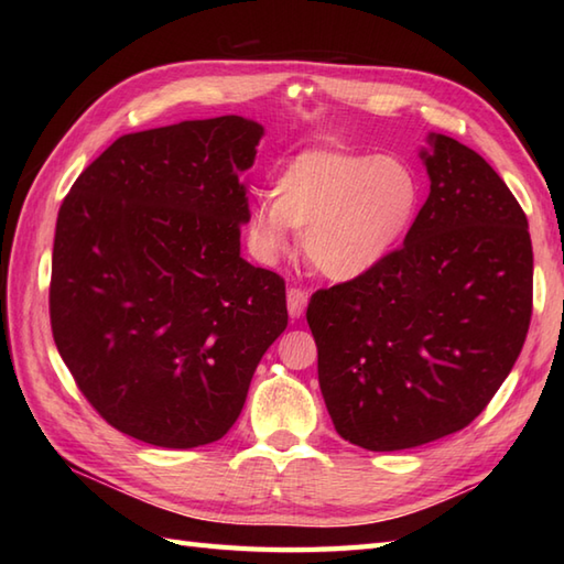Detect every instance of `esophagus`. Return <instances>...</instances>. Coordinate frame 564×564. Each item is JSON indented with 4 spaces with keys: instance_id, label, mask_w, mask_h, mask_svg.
Instances as JSON below:
<instances>
[{
    "instance_id": "34e87169",
    "label": "esophagus",
    "mask_w": 564,
    "mask_h": 564,
    "mask_svg": "<svg viewBox=\"0 0 564 564\" xmlns=\"http://www.w3.org/2000/svg\"><path fill=\"white\" fill-rule=\"evenodd\" d=\"M305 305H307V293L303 289H289V315L293 319H297L305 313Z\"/></svg>"
}]
</instances>
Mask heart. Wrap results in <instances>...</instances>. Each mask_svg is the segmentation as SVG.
Returning <instances> with one entry per match:
<instances>
[{
	"label": "heart",
	"mask_w": 564,
	"mask_h": 564,
	"mask_svg": "<svg viewBox=\"0 0 564 564\" xmlns=\"http://www.w3.org/2000/svg\"><path fill=\"white\" fill-rule=\"evenodd\" d=\"M422 194V176L402 154L307 150L285 164L247 230L263 257L285 247V227L303 232L307 261L327 279L349 281L402 242Z\"/></svg>",
	"instance_id": "obj_1"
}]
</instances>
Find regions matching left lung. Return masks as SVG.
<instances>
[{"instance_id":"1","label":"left lung","mask_w":564,"mask_h":564,"mask_svg":"<svg viewBox=\"0 0 564 564\" xmlns=\"http://www.w3.org/2000/svg\"><path fill=\"white\" fill-rule=\"evenodd\" d=\"M429 198L376 269L310 297L334 429L366 451L465 429L517 364L533 313L529 220L475 150L431 135Z\"/></svg>"}]
</instances>
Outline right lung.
<instances>
[{
    "label": "right lung",
    "instance_id": "obj_1",
    "mask_svg": "<svg viewBox=\"0 0 564 564\" xmlns=\"http://www.w3.org/2000/svg\"><path fill=\"white\" fill-rule=\"evenodd\" d=\"M261 135L242 116L121 135L59 206L55 346L101 419L152 446L223 438L289 325L285 281L239 257Z\"/></svg>",
    "mask_w": 564,
    "mask_h": 564
}]
</instances>
